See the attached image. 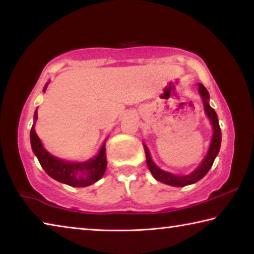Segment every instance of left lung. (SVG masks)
Segmentation results:
<instances>
[{"mask_svg": "<svg viewBox=\"0 0 254 254\" xmlns=\"http://www.w3.org/2000/svg\"><path fill=\"white\" fill-rule=\"evenodd\" d=\"M198 91H199V94L201 96V100H203L205 113L208 117L210 123H212L213 130H214L212 141H210V144H209L208 152H207V154H206L204 160L201 161V163L198 166V168L192 171L191 174L186 175V176H178V175L167 173V171H163V170L159 168L158 166H156V163L152 161L151 156H150L147 145L143 143L145 157H147V165H148L149 170L151 171L152 176L157 180H159V182H161V183L166 184V185H169V186L184 187V186H187V185H191V184H195V183L198 182V180H200L206 174L208 173L210 167L213 166V162L215 160V158H216L218 151H220L222 134H221L220 124H218L217 115H216V113H215V111L209 105V103H208L209 94L207 92V89L204 87L203 84H198Z\"/></svg>", "mask_w": 254, "mask_h": 254, "instance_id": "8db88e82", "label": "left lung"}]
</instances>
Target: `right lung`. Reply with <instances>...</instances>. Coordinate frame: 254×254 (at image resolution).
<instances>
[{
  "label": "right lung",
  "mask_w": 254,
  "mask_h": 254,
  "mask_svg": "<svg viewBox=\"0 0 254 254\" xmlns=\"http://www.w3.org/2000/svg\"><path fill=\"white\" fill-rule=\"evenodd\" d=\"M48 83L44 87V92L46 91ZM34 122L30 131V142L33 153L36 154L38 160L44 170L48 174L51 178L57 182L69 185L71 187H86L93 185L100 180L106 169V153H105V142L97 156L93 159H89L85 162H70L64 161L58 159L47 151L44 148L39 136L34 131V123L38 119V111L34 112Z\"/></svg>",
  "instance_id": "1"
}]
</instances>
